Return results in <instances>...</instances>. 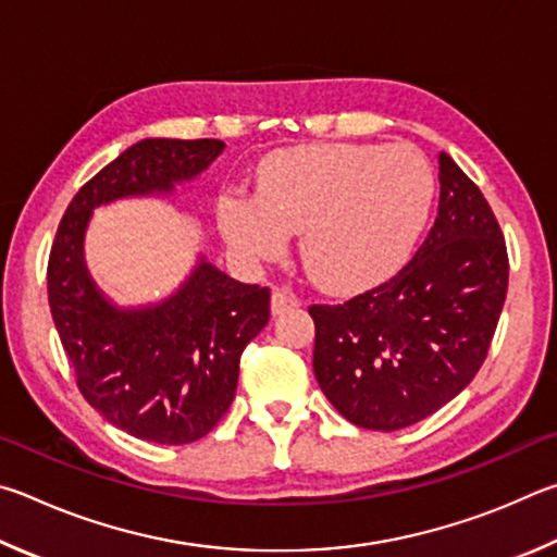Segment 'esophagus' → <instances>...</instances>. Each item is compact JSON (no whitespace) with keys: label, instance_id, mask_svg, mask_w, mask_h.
<instances>
[{"label":"esophagus","instance_id":"obj_1","mask_svg":"<svg viewBox=\"0 0 557 557\" xmlns=\"http://www.w3.org/2000/svg\"><path fill=\"white\" fill-rule=\"evenodd\" d=\"M298 306H300V300L286 288H276L271 294V313L273 315H281V313H286V310L298 308Z\"/></svg>","mask_w":557,"mask_h":557}]
</instances>
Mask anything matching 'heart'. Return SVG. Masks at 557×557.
I'll return each mask as SVG.
<instances>
[{
    "instance_id": "obj_1",
    "label": "heart",
    "mask_w": 557,
    "mask_h": 557,
    "mask_svg": "<svg viewBox=\"0 0 557 557\" xmlns=\"http://www.w3.org/2000/svg\"><path fill=\"white\" fill-rule=\"evenodd\" d=\"M435 178L408 144H320L271 153L257 200L222 195L218 222L244 259L271 261L300 232V259L333 294L372 288L401 267L431 214Z\"/></svg>"
}]
</instances>
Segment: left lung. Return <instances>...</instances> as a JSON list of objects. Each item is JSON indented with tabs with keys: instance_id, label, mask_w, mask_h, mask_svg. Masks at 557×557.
Listing matches in <instances>:
<instances>
[{
	"instance_id": "8db88e82",
	"label": "left lung",
	"mask_w": 557,
	"mask_h": 557,
	"mask_svg": "<svg viewBox=\"0 0 557 557\" xmlns=\"http://www.w3.org/2000/svg\"><path fill=\"white\" fill-rule=\"evenodd\" d=\"M437 218L406 267L343 306H310L327 401L367 431H401L462 392L499 323L509 257L482 190L441 151Z\"/></svg>"
}]
</instances>
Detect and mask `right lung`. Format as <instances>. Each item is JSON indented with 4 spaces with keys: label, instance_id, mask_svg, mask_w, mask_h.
I'll use <instances>...</instances> for the list:
<instances>
[{
    "label": "right lung",
    "instance_id": "1",
    "mask_svg": "<svg viewBox=\"0 0 557 557\" xmlns=\"http://www.w3.org/2000/svg\"><path fill=\"white\" fill-rule=\"evenodd\" d=\"M224 151L220 139H141L67 205L48 257V304L77 388L104 421L139 441L188 445L208 435L237 392L244 347L269 323V288L239 284L208 259L161 304L116 308L85 267L100 205L173 193Z\"/></svg>",
    "mask_w": 557,
    "mask_h": 557
}]
</instances>
